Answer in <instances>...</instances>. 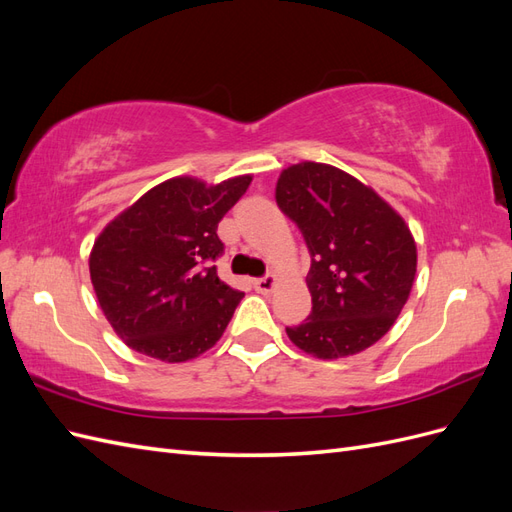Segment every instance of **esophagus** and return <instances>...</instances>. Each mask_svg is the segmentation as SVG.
<instances>
[{"mask_svg":"<svg viewBox=\"0 0 512 512\" xmlns=\"http://www.w3.org/2000/svg\"><path fill=\"white\" fill-rule=\"evenodd\" d=\"M275 284H277V277L275 275H265V277H260V280L254 282V288L260 294H269L275 288Z\"/></svg>","mask_w":512,"mask_h":512,"instance_id":"1","label":"esophagus"}]
</instances>
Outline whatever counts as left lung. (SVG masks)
Listing matches in <instances>:
<instances>
[{"label": "left lung", "instance_id": "8db88e82", "mask_svg": "<svg viewBox=\"0 0 512 512\" xmlns=\"http://www.w3.org/2000/svg\"><path fill=\"white\" fill-rule=\"evenodd\" d=\"M275 200L312 254V314L286 329L290 342L322 361L374 346L414 284L416 243L406 220L374 188L322 162L284 168Z\"/></svg>", "mask_w": 512, "mask_h": 512}]
</instances>
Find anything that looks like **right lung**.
<instances>
[{"label": "right lung", "instance_id": "add662e5", "mask_svg": "<svg viewBox=\"0 0 512 512\" xmlns=\"http://www.w3.org/2000/svg\"><path fill=\"white\" fill-rule=\"evenodd\" d=\"M250 183L252 175L215 185L190 175L166 179L102 228L89 275L123 344L164 363L218 344L243 292L209 267L224 250L215 230Z\"/></svg>", "mask_w": 512, "mask_h": 512}]
</instances>
